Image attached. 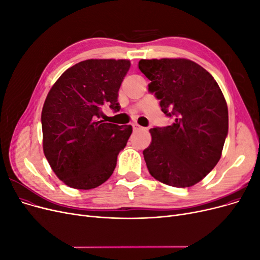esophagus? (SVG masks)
<instances>
[{
	"label": "esophagus",
	"instance_id": "1",
	"mask_svg": "<svg viewBox=\"0 0 260 260\" xmlns=\"http://www.w3.org/2000/svg\"><path fill=\"white\" fill-rule=\"evenodd\" d=\"M132 127H133V129H134L135 131H139V130H144V129H145V128L141 127L140 125H138V123H132Z\"/></svg>",
	"mask_w": 260,
	"mask_h": 260
}]
</instances>
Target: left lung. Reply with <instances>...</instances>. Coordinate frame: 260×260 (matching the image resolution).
Returning a JSON list of instances; mask_svg holds the SVG:
<instances>
[{"instance_id":"obj_1","label":"left lung","mask_w":260,"mask_h":260,"mask_svg":"<svg viewBox=\"0 0 260 260\" xmlns=\"http://www.w3.org/2000/svg\"><path fill=\"white\" fill-rule=\"evenodd\" d=\"M139 69L151 82L172 125L151 128L143 151L149 174L174 187H190L217 165L229 130L225 98L214 77L184 58L141 59Z\"/></svg>"}]
</instances>
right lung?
<instances>
[{
    "label": "right lung",
    "mask_w": 260,
    "mask_h": 260,
    "mask_svg": "<svg viewBox=\"0 0 260 260\" xmlns=\"http://www.w3.org/2000/svg\"><path fill=\"white\" fill-rule=\"evenodd\" d=\"M130 66L127 59L81 61L58 78L45 98L43 152L55 175L72 188H95L113 174L132 127L100 118L104 106L119 111L118 90Z\"/></svg>",
    "instance_id": "1"
}]
</instances>
